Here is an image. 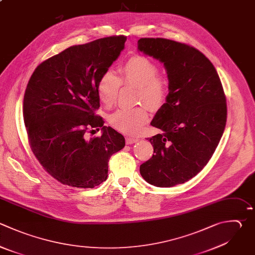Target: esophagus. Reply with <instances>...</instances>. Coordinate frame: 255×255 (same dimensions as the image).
<instances>
[{
    "label": "esophagus",
    "instance_id": "1",
    "mask_svg": "<svg viewBox=\"0 0 255 255\" xmlns=\"http://www.w3.org/2000/svg\"><path fill=\"white\" fill-rule=\"evenodd\" d=\"M136 141H138V138H136V137H132V136H127L126 137L127 144H131V143H134Z\"/></svg>",
    "mask_w": 255,
    "mask_h": 255
}]
</instances>
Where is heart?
Returning a JSON list of instances; mask_svg holds the SVG:
<instances>
[{"label": "heart", "instance_id": "obj_1", "mask_svg": "<svg viewBox=\"0 0 255 255\" xmlns=\"http://www.w3.org/2000/svg\"><path fill=\"white\" fill-rule=\"evenodd\" d=\"M155 63L143 56H133L120 69V78L113 72L105 73L100 79L97 91L100 101L107 107L115 104L121 84L138 89L137 98L148 108H159L168 94L169 83L164 76L157 75ZM148 114L142 107L119 109L110 117V124L125 133L137 132L147 122Z\"/></svg>", "mask_w": 255, "mask_h": 255}]
</instances>
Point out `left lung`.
Instances as JSON below:
<instances>
[{"mask_svg":"<svg viewBox=\"0 0 255 255\" xmlns=\"http://www.w3.org/2000/svg\"><path fill=\"white\" fill-rule=\"evenodd\" d=\"M137 51L163 64L169 83L165 103L147 138L154 154L139 171L148 183L170 187L195 176L211 158L226 124V100L211 62L198 50L161 38H142Z\"/></svg>","mask_w":255,"mask_h":255,"instance_id":"obj_1","label":"left lung"}]
</instances>
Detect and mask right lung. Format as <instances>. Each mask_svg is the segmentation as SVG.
Wrapping results in <instances>:
<instances>
[{
  "label": "right lung",
  "instance_id": "1",
  "mask_svg": "<svg viewBox=\"0 0 255 255\" xmlns=\"http://www.w3.org/2000/svg\"><path fill=\"white\" fill-rule=\"evenodd\" d=\"M126 41L124 36L109 37L70 47L38 66L29 81L24 122L32 150L64 184L81 188L101 184L108 177L109 159L125 147V137L105 127L95 111L100 108L98 83ZM93 128H102V135L88 139L86 132Z\"/></svg>",
  "mask_w": 255,
  "mask_h": 255
}]
</instances>
